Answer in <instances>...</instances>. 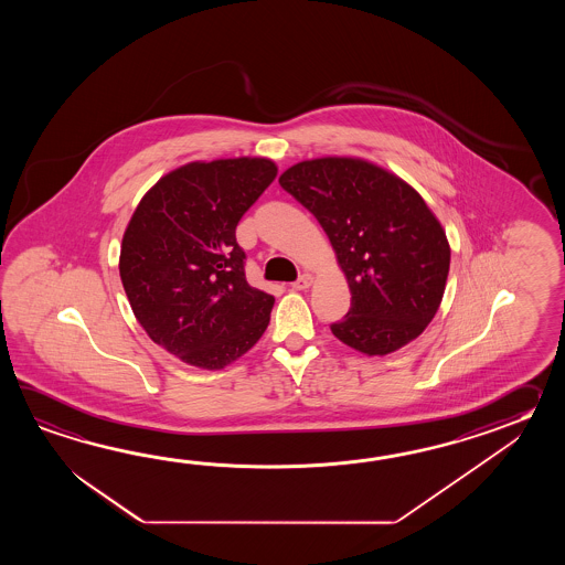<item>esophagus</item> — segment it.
I'll use <instances>...</instances> for the list:
<instances>
[{
  "mask_svg": "<svg viewBox=\"0 0 565 565\" xmlns=\"http://www.w3.org/2000/svg\"><path fill=\"white\" fill-rule=\"evenodd\" d=\"M312 285L311 275H300L290 287L295 288V290H305V288H309Z\"/></svg>",
  "mask_w": 565,
  "mask_h": 565,
  "instance_id": "obj_1",
  "label": "esophagus"
}]
</instances>
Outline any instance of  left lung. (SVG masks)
Segmentation results:
<instances>
[{
    "instance_id": "8db88e82",
    "label": "left lung",
    "mask_w": 565,
    "mask_h": 565,
    "mask_svg": "<svg viewBox=\"0 0 565 565\" xmlns=\"http://www.w3.org/2000/svg\"><path fill=\"white\" fill-rule=\"evenodd\" d=\"M335 248L351 309L333 335L367 355L404 348L433 321L445 295L450 246L420 193L361 159L323 157L280 175Z\"/></svg>"
}]
</instances>
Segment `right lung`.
Listing matches in <instances>:
<instances>
[{
	"mask_svg": "<svg viewBox=\"0 0 565 565\" xmlns=\"http://www.w3.org/2000/svg\"><path fill=\"white\" fill-rule=\"evenodd\" d=\"M275 178L258 157L183 166L145 193L125 230L119 273L132 312L190 365L220 370L268 327L275 297L248 285L236 226Z\"/></svg>",
	"mask_w": 565,
	"mask_h": 565,
	"instance_id": "1",
	"label": "right lung"
}]
</instances>
